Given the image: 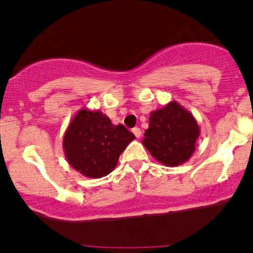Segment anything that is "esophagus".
<instances>
[{
    "instance_id": "34e87169",
    "label": "esophagus",
    "mask_w": 253,
    "mask_h": 253,
    "mask_svg": "<svg viewBox=\"0 0 253 253\" xmlns=\"http://www.w3.org/2000/svg\"><path fill=\"white\" fill-rule=\"evenodd\" d=\"M133 133H134V135L136 136V138H140V136H141V129H140L139 127L133 128Z\"/></svg>"
}]
</instances>
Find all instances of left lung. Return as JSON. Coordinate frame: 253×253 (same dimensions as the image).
<instances>
[{
  "label": "left lung",
  "instance_id": "left-lung-1",
  "mask_svg": "<svg viewBox=\"0 0 253 253\" xmlns=\"http://www.w3.org/2000/svg\"><path fill=\"white\" fill-rule=\"evenodd\" d=\"M142 145L165 166H179L192 157L200 128L193 114L176 101L151 112Z\"/></svg>",
  "mask_w": 253,
  "mask_h": 253
}]
</instances>
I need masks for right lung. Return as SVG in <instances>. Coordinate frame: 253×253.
Instances as JSON below:
<instances>
[{
  "label": "right lung",
  "instance_id": "1",
  "mask_svg": "<svg viewBox=\"0 0 253 253\" xmlns=\"http://www.w3.org/2000/svg\"><path fill=\"white\" fill-rule=\"evenodd\" d=\"M135 139L124 125H113L100 111L82 108L63 135L66 159L87 178H102L118 165L120 154Z\"/></svg>",
  "mask_w": 253,
  "mask_h": 253
}]
</instances>
